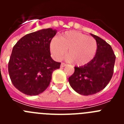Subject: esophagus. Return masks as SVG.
<instances>
[{"label":"esophagus","instance_id":"1","mask_svg":"<svg viewBox=\"0 0 124 124\" xmlns=\"http://www.w3.org/2000/svg\"><path fill=\"white\" fill-rule=\"evenodd\" d=\"M66 66V64H65V63H62L61 64V67H64V66Z\"/></svg>","mask_w":124,"mask_h":124}]
</instances>
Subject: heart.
<instances>
[{
	"instance_id": "1",
	"label": "heart",
	"mask_w": 124,
	"mask_h": 124,
	"mask_svg": "<svg viewBox=\"0 0 124 124\" xmlns=\"http://www.w3.org/2000/svg\"><path fill=\"white\" fill-rule=\"evenodd\" d=\"M50 52L56 60H61L66 50L69 60L78 66H84L93 60L97 50V43L94 37L77 31H68L53 38Z\"/></svg>"
}]
</instances>
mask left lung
I'll return each mask as SVG.
<instances>
[{
    "label": "left lung",
    "instance_id": "obj_1",
    "mask_svg": "<svg viewBox=\"0 0 124 124\" xmlns=\"http://www.w3.org/2000/svg\"><path fill=\"white\" fill-rule=\"evenodd\" d=\"M97 43L94 58L86 65L74 67L69 78L70 86L79 94H96L106 87L114 73L116 56L112 47L100 37L91 34Z\"/></svg>",
    "mask_w": 124,
    "mask_h": 124
}]
</instances>
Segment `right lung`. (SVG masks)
<instances>
[{
  "label": "right lung",
  "mask_w": 124,
  "mask_h": 124,
  "mask_svg": "<svg viewBox=\"0 0 124 124\" xmlns=\"http://www.w3.org/2000/svg\"><path fill=\"white\" fill-rule=\"evenodd\" d=\"M56 33L52 28L28 33L14 45L8 64L11 81L28 96H36L48 87L53 72L61 63L51 58L50 45Z\"/></svg>",
  "instance_id": "right-lung-1"
}]
</instances>
